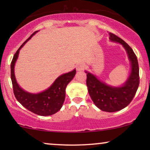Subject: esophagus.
Instances as JSON below:
<instances>
[{
	"instance_id": "esophagus-1",
	"label": "esophagus",
	"mask_w": 150,
	"mask_h": 150,
	"mask_svg": "<svg viewBox=\"0 0 150 150\" xmlns=\"http://www.w3.org/2000/svg\"><path fill=\"white\" fill-rule=\"evenodd\" d=\"M85 65L83 63H80V64H78L76 66V70L77 71H82L85 69Z\"/></svg>"
}]
</instances>
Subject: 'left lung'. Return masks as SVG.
Here are the masks:
<instances>
[{
  "instance_id": "left-lung-1",
  "label": "left lung",
  "mask_w": 150,
  "mask_h": 150,
  "mask_svg": "<svg viewBox=\"0 0 150 150\" xmlns=\"http://www.w3.org/2000/svg\"><path fill=\"white\" fill-rule=\"evenodd\" d=\"M110 41L120 43L126 49L131 63V72L122 87H111L98 80L92 74L87 73V86L95 105L106 112H115L126 107L134 97L139 85V68L136 54L128 44L113 33H109Z\"/></svg>"
}]
</instances>
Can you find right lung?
Masks as SVG:
<instances>
[{
    "instance_id": "obj_1",
    "label": "right lung",
    "mask_w": 150,
    "mask_h": 150,
    "mask_svg": "<svg viewBox=\"0 0 150 150\" xmlns=\"http://www.w3.org/2000/svg\"><path fill=\"white\" fill-rule=\"evenodd\" d=\"M38 30L34 32L18 48L11 63V79L14 96L24 107L35 114L41 116H48L56 113L62 107L65 98L67 85L74 79L76 69L61 75L48 89L39 93L26 92L18 85L14 74V65L17 60L20 50Z\"/></svg>"
}]
</instances>
